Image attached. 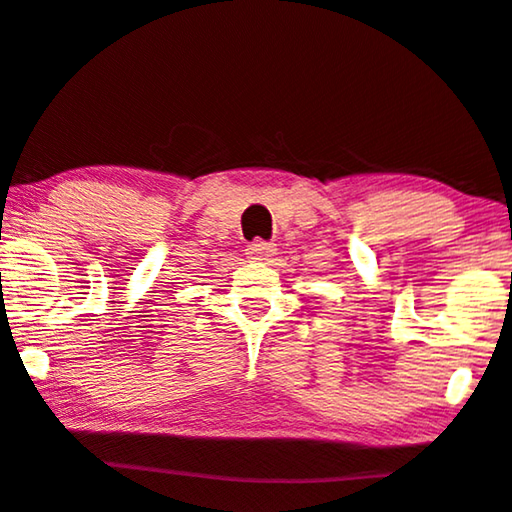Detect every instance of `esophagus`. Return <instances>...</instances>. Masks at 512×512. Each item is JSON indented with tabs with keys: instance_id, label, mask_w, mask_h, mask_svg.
Returning <instances> with one entry per match:
<instances>
[{
	"instance_id": "esophagus-1",
	"label": "esophagus",
	"mask_w": 512,
	"mask_h": 512,
	"mask_svg": "<svg viewBox=\"0 0 512 512\" xmlns=\"http://www.w3.org/2000/svg\"><path fill=\"white\" fill-rule=\"evenodd\" d=\"M245 255H248V260L269 262L271 257L276 255V243L262 241V238H257V241H252V243L248 245V250H245Z\"/></svg>"
}]
</instances>
